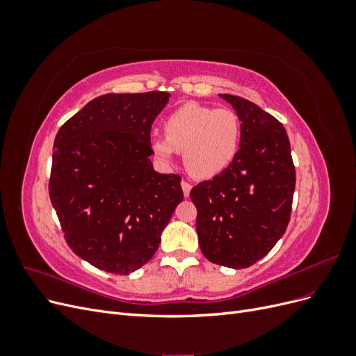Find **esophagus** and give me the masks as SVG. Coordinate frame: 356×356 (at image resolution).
I'll use <instances>...</instances> for the list:
<instances>
[{"label":"esophagus","mask_w":356,"mask_h":356,"mask_svg":"<svg viewBox=\"0 0 356 356\" xmlns=\"http://www.w3.org/2000/svg\"><path fill=\"white\" fill-rule=\"evenodd\" d=\"M181 187H182V191H184V196L188 197L190 190H191V184H190V182H188V181H182V182H181Z\"/></svg>","instance_id":"obj_1"}]
</instances>
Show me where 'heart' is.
<instances>
[{
  "instance_id": "heart-1",
  "label": "heart",
  "mask_w": 356,
  "mask_h": 356,
  "mask_svg": "<svg viewBox=\"0 0 356 356\" xmlns=\"http://www.w3.org/2000/svg\"><path fill=\"white\" fill-rule=\"evenodd\" d=\"M165 136L152 141L154 156L170 163L177 152L193 177L221 174L239 152L242 124L233 110L190 102L170 113L163 123Z\"/></svg>"
}]
</instances>
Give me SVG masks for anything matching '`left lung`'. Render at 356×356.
I'll use <instances>...</instances> for the list:
<instances>
[{"label":"left lung","instance_id":"1","mask_svg":"<svg viewBox=\"0 0 356 356\" xmlns=\"http://www.w3.org/2000/svg\"><path fill=\"white\" fill-rule=\"evenodd\" d=\"M242 124L239 152L220 175L190 191L199 246L211 263L250 267L270 252L291 218L296 168L285 127L254 102L220 95Z\"/></svg>","mask_w":356,"mask_h":356}]
</instances>
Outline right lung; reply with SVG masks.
<instances>
[{"instance_id": "add662e5", "label": "right lung", "mask_w": 356, "mask_h": 356, "mask_svg": "<svg viewBox=\"0 0 356 356\" xmlns=\"http://www.w3.org/2000/svg\"><path fill=\"white\" fill-rule=\"evenodd\" d=\"M168 92L106 93L63 123L49 195L71 250L113 275L138 270L184 199L181 177L153 169L152 124Z\"/></svg>"}]
</instances>
